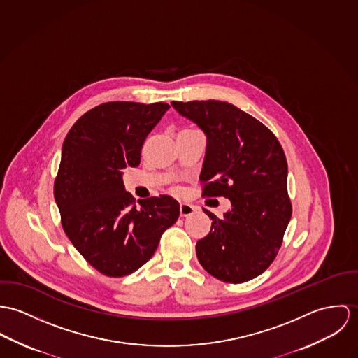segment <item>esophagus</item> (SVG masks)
<instances>
[{
  "label": "esophagus",
  "instance_id": "34e87169",
  "mask_svg": "<svg viewBox=\"0 0 358 358\" xmlns=\"http://www.w3.org/2000/svg\"><path fill=\"white\" fill-rule=\"evenodd\" d=\"M195 211H196L195 206H192V204H189V203H181V204H180V215H181V217H189V215H192Z\"/></svg>",
  "mask_w": 358,
  "mask_h": 358
}]
</instances>
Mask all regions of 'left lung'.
Returning a JSON list of instances; mask_svg holds the SVG:
<instances>
[{
    "label": "left lung",
    "instance_id": "1",
    "mask_svg": "<svg viewBox=\"0 0 358 358\" xmlns=\"http://www.w3.org/2000/svg\"><path fill=\"white\" fill-rule=\"evenodd\" d=\"M206 134L200 173L203 196H224L232 208L213 220L196 243L200 265L214 278L244 282L273 262L291 220L287 160L275 134L259 120L227 101H171Z\"/></svg>",
    "mask_w": 358,
    "mask_h": 358
}]
</instances>
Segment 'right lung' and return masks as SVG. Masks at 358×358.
<instances>
[{"instance_id":"right-lung-1","label":"right lung","mask_w":358,"mask_h":358,"mask_svg":"<svg viewBox=\"0 0 358 358\" xmlns=\"http://www.w3.org/2000/svg\"><path fill=\"white\" fill-rule=\"evenodd\" d=\"M169 104L104 103L83 114L64 138L55 181L62 225L100 273L122 278L151 259L162 234L180 215L167 195L138 200L123 185V169L140 164L145 138Z\"/></svg>"}]
</instances>
